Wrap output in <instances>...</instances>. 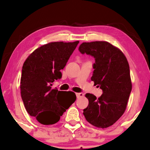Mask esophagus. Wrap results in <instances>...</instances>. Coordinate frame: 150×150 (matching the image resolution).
<instances>
[{"label":"esophagus","instance_id":"1","mask_svg":"<svg viewBox=\"0 0 150 150\" xmlns=\"http://www.w3.org/2000/svg\"><path fill=\"white\" fill-rule=\"evenodd\" d=\"M76 95H77V97L79 98H81V97H83L84 94L82 93H76Z\"/></svg>","mask_w":150,"mask_h":150}]
</instances>
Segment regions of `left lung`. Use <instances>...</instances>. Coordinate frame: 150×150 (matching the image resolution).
I'll list each match as a JSON object with an SVG mask.
<instances>
[{
	"mask_svg": "<svg viewBox=\"0 0 150 150\" xmlns=\"http://www.w3.org/2000/svg\"><path fill=\"white\" fill-rule=\"evenodd\" d=\"M79 50L95 58L91 80L103 92L98 98L93 94L85 95L89 104L83 114L93 126L108 128L126 110L132 88L128 62L119 48L106 41L83 42Z\"/></svg>",
	"mask_w": 150,
	"mask_h": 150,
	"instance_id": "1",
	"label": "left lung"
}]
</instances>
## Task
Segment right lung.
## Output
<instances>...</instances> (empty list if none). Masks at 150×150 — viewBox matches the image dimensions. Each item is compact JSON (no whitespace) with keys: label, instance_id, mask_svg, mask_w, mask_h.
<instances>
[{"label":"right lung","instance_id":"obj_1","mask_svg":"<svg viewBox=\"0 0 150 150\" xmlns=\"http://www.w3.org/2000/svg\"><path fill=\"white\" fill-rule=\"evenodd\" d=\"M79 41L54 42L40 46L24 62L21 79V93L27 112L44 125L55 124L76 100L72 91L53 88L61 79L63 69Z\"/></svg>","mask_w":150,"mask_h":150}]
</instances>
